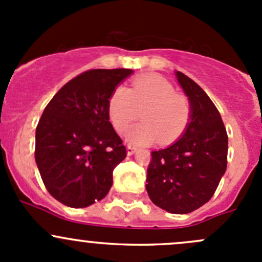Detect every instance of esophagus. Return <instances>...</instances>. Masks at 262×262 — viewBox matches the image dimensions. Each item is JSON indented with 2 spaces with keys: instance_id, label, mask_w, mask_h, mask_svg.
Listing matches in <instances>:
<instances>
[{
  "instance_id": "34e87169",
  "label": "esophagus",
  "mask_w": 262,
  "mask_h": 262,
  "mask_svg": "<svg viewBox=\"0 0 262 262\" xmlns=\"http://www.w3.org/2000/svg\"><path fill=\"white\" fill-rule=\"evenodd\" d=\"M136 150H137V148L134 146H132V144H128V146H126V153H128V156L134 155V153H136Z\"/></svg>"
}]
</instances>
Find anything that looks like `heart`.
Wrapping results in <instances>:
<instances>
[{
	"label": "heart",
	"mask_w": 262,
	"mask_h": 262,
	"mask_svg": "<svg viewBox=\"0 0 262 262\" xmlns=\"http://www.w3.org/2000/svg\"><path fill=\"white\" fill-rule=\"evenodd\" d=\"M109 115L116 130H124L142 112L144 123L125 132V138L136 144H148L158 138L162 144L176 141L190 119V102L185 95L156 75L138 77L130 89L119 86L110 95Z\"/></svg>",
	"instance_id": "obj_1"
}]
</instances>
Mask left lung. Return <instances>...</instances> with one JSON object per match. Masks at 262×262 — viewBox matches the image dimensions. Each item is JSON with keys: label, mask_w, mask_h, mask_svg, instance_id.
<instances>
[{"label": "left lung", "mask_w": 262, "mask_h": 262, "mask_svg": "<svg viewBox=\"0 0 262 262\" xmlns=\"http://www.w3.org/2000/svg\"><path fill=\"white\" fill-rule=\"evenodd\" d=\"M176 77L189 97L190 123L179 141L150 153L146 189L157 207L187 214L209 202L215 192L227 168L228 136L204 90L179 71Z\"/></svg>", "instance_id": "left-lung-1"}]
</instances>
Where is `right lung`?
<instances>
[{"instance_id": "1", "label": "right lung", "mask_w": 262, "mask_h": 262, "mask_svg": "<svg viewBox=\"0 0 262 262\" xmlns=\"http://www.w3.org/2000/svg\"><path fill=\"white\" fill-rule=\"evenodd\" d=\"M132 70H90L72 78L44 109L35 161L54 199L84 208L104 199L126 148L109 120V99Z\"/></svg>"}]
</instances>
